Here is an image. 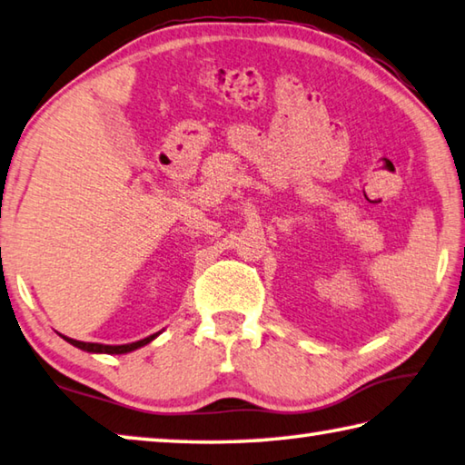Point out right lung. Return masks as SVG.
I'll return each mask as SVG.
<instances>
[{"mask_svg": "<svg viewBox=\"0 0 465 465\" xmlns=\"http://www.w3.org/2000/svg\"><path fill=\"white\" fill-rule=\"evenodd\" d=\"M163 333V331H158V333H152V335H148V337H144V340H138V341H132V343H124V345H105V343H87V341H79V340H71V337H66V335H63V333H58L63 337L64 341H69L71 345H74V348H79V350H83V351H89V353H109V356H120V353H130V351H134V350H138V348H144V345H148L152 340H156V337Z\"/></svg>", "mask_w": 465, "mask_h": 465, "instance_id": "right-lung-1", "label": "right lung"}]
</instances>
